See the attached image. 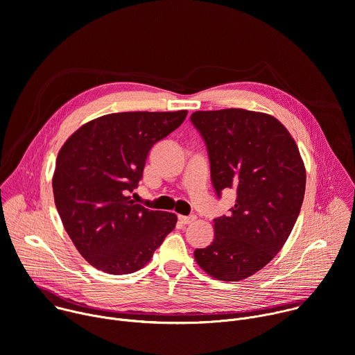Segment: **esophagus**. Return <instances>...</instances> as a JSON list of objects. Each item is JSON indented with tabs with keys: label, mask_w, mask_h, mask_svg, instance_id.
<instances>
[{
	"label": "esophagus",
	"mask_w": 355,
	"mask_h": 355,
	"mask_svg": "<svg viewBox=\"0 0 355 355\" xmlns=\"http://www.w3.org/2000/svg\"><path fill=\"white\" fill-rule=\"evenodd\" d=\"M178 218H180V221L184 223V224H191L192 221L196 220V216H195V214H191V216H180Z\"/></svg>",
	"instance_id": "1"
}]
</instances>
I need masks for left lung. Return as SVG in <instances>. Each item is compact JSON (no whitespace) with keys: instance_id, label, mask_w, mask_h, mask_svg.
Instances as JSON below:
<instances>
[{"instance_id":"1","label":"left lung","mask_w":355,"mask_h":355,"mask_svg":"<svg viewBox=\"0 0 355 355\" xmlns=\"http://www.w3.org/2000/svg\"><path fill=\"white\" fill-rule=\"evenodd\" d=\"M217 196L237 193L228 216L214 218V240L195 250L196 263L223 282L247 279L283 248L305 193L297 144L275 116L243 108L195 111Z\"/></svg>"}]
</instances>
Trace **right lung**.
<instances>
[{"mask_svg": "<svg viewBox=\"0 0 355 355\" xmlns=\"http://www.w3.org/2000/svg\"><path fill=\"white\" fill-rule=\"evenodd\" d=\"M188 111L115 112L96 118L61 148L54 200L79 254L108 275L142 269L177 223L130 196L142 180L152 146L177 130Z\"/></svg>", "mask_w": 355, "mask_h": 355, "instance_id": "obj_1", "label": "right lung"}]
</instances>
